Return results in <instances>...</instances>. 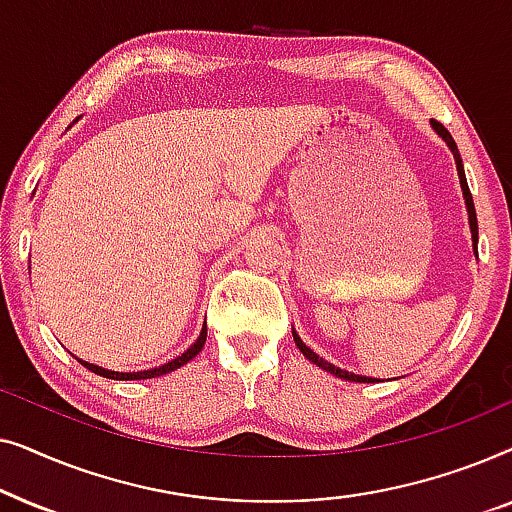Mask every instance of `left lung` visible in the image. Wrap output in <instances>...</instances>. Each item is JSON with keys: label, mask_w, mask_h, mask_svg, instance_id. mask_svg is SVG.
Wrapping results in <instances>:
<instances>
[{"label": "left lung", "mask_w": 512, "mask_h": 512, "mask_svg": "<svg viewBox=\"0 0 512 512\" xmlns=\"http://www.w3.org/2000/svg\"><path fill=\"white\" fill-rule=\"evenodd\" d=\"M431 128H433V132H436V135L443 139V142L447 144V149L452 151V156H454V165H457V174H459V184H461V193H464V202H466V212H468V226H471V240H473V251L475 254H478V216H475V207H473V198H471V191H468V184H466V172H464V163H461V156H459V149H457V144H454V139H452V135L450 132H447L445 128H443V123H438V121H431ZM293 340H296V347L300 349V352H303V356L305 359H310L314 366H319L321 370H326V373H331V375H335V377H340V380H349V382H373V377H363V375H354V373H349V370H345V368H338V366H333L331 361H324L321 359V356L314 352V349H310L305 345L303 340H300V335L293 331Z\"/></svg>", "instance_id": "8db88e82"}]
</instances>
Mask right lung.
I'll return each mask as SVG.
<instances>
[{
    "instance_id": "right-lung-1",
    "label": "right lung",
    "mask_w": 512,
    "mask_h": 512,
    "mask_svg": "<svg viewBox=\"0 0 512 512\" xmlns=\"http://www.w3.org/2000/svg\"><path fill=\"white\" fill-rule=\"evenodd\" d=\"M205 340H207V324L202 326V331H200V335H198V340H195L193 345L188 347L184 354L177 356V359L167 361V363H163V366H158V368L137 370V373H118V370H107V368L95 366V363H88V361H81V359H79V363H81V366H86L88 370H93V373L102 375V377H107V380H151V377L167 375V373H172V370H177V368H181V366H186L188 361L195 359V356H198V354L202 352V347H205Z\"/></svg>"
}]
</instances>
